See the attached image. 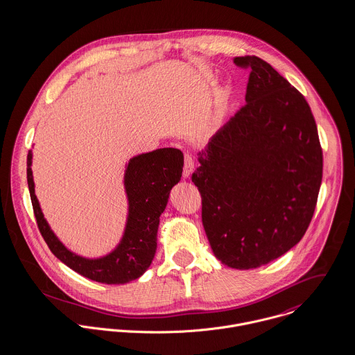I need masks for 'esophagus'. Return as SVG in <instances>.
Wrapping results in <instances>:
<instances>
[{"instance_id":"esophagus-1","label":"esophagus","mask_w":355,"mask_h":355,"mask_svg":"<svg viewBox=\"0 0 355 355\" xmlns=\"http://www.w3.org/2000/svg\"><path fill=\"white\" fill-rule=\"evenodd\" d=\"M194 165H196L194 157H193L191 154L186 153V154H184V166H183V176H184V178H189V176L191 175V172H193V169H194Z\"/></svg>"}]
</instances>
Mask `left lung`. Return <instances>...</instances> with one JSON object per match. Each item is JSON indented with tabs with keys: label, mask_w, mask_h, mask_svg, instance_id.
Listing matches in <instances>:
<instances>
[{
	"label": "left lung",
	"mask_w": 355,
	"mask_h": 355,
	"mask_svg": "<svg viewBox=\"0 0 355 355\" xmlns=\"http://www.w3.org/2000/svg\"><path fill=\"white\" fill-rule=\"evenodd\" d=\"M250 69L246 103L200 153L191 180L217 259L253 269L287 253L313 218L322 179V149L304 96L257 55L235 57Z\"/></svg>",
	"instance_id": "1"
}]
</instances>
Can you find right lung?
Returning a JSON list of instances; mask_svg holds the SVG:
<instances>
[{
  "label": "right lung",
  "mask_w": 355,
  "mask_h": 355,
  "mask_svg": "<svg viewBox=\"0 0 355 355\" xmlns=\"http://www.w3.org/2000/svg\"><path fill=\"white\" fill-rule=\"evenodd\" d=\"M31 152L27 155V183L38 230L61 262L79 275L105 284H124L138 279L152 263L157 248V230L171 189L180 180L183 153L173 148L157 149L130 159L125 190L130 213L121 243L100 259H86L67 250L51 232L34 193Z\"/></svg>",
  "instance_id": "right-lung-1"
}]
</instances>
